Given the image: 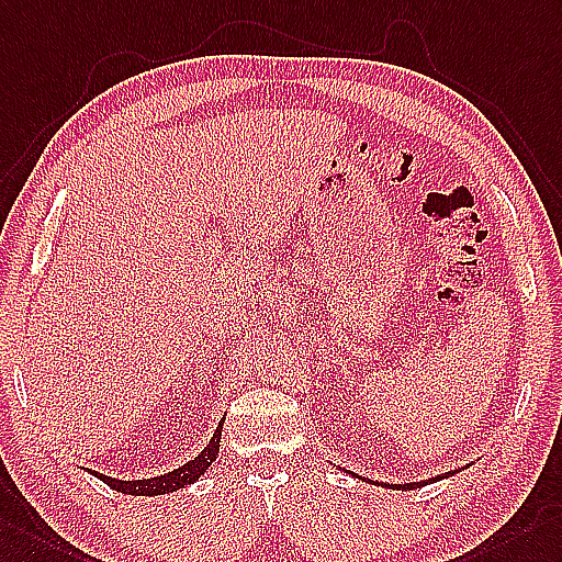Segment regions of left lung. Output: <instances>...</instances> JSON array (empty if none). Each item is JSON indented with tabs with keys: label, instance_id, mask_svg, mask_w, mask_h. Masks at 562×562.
Masks as SVG:
<instances>
[{
	"label": "left lung",
	"instance_id": "left-lung-1",
	"mask_svg": "<svg viewBox=\"0 0 562 562\" xmlns=\"http://www.w3.org/2000/svg\"><path fill=\"white\" fill-rule=\"evenodd\" d=\"M448 474H453V472H448ZM446 474V476H448ZM443 479V476H441ZM429 482H439V476H436V479H429ZM429 482H417V484H398V486H395V488H417V486H424V484H429ZM381 486H384V484H381Z\"/></svg>",
	"mask_w": 562,
	"mask_h": 562
}]
</instances>
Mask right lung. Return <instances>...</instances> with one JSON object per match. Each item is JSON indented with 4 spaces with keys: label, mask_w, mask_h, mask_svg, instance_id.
Listing matches in <instances>:
<instances>
[{
    "label": "right lung",
    "mask_w": 562,
    "mask_h": 562,
    "mask_svg": "<svg viewBox=\"0 0 562 562\" xmlns=\"http://www.w3.org/2000/svg\"><path fill=\"white\" fill-rule=\"evenodd\" d=\"M222 427H224V422H218V427L210 439L207 448H204L195 460L181 464V468L169 472V474H161V476H155V479H138V482H121V479H112V476H104V474H98V472H94V474H98L106 486L121 491V494H131V496L169 494V491L183 488L186 484H193L195 479L200 474H204V470H207L210 464L214 462V458L218 453V439H222Z\"/></svg>",
    "instance_id": "obj_1"
}]
</instances>
